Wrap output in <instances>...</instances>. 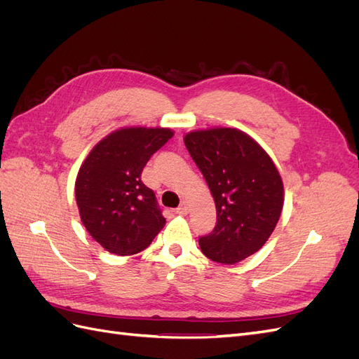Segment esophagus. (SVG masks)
Here are the masks:
<instances>
[{"mask_svg":"<svg viewBox=\"0 0 359 359\" xmlns=\"http://www.w3.org/2000/svg\"><path fill=\"white\" fill-rule=\"evenodd\" d=\"M175 212L178 214V215H186L187 212H189V205L186 203V202H182L178 208L175 210Z\"/></svg>","mask_w":359,"mask_h":359,"instance_id":"34e87169","label":"esophagus"}]
</instances>
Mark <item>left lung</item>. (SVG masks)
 I'll return each instance as SVG.
<instances>
[{
    "instance_id": "obj_1",
    "label": "left lung",
    "mask_w": 359,
    "mask_h": 359,
    "mask_svg": "<svg viewBox=\"0 0 359 359\" xmlns=\"http://www.w3.org/2000/svg\"><path fill=\"white\" fill-rule=\"evenodd\" d=\"M215 202V227L199 238L202 253L233 265L256 253L283 208V182L273 160L236 128H211L184 137Z\"/></svg>"
}]
</instances>
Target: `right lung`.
<instances>
[{
  "label": "right lung",
  "instance_id": "obj_1",
  "mask_svg": "<svg viewBox=\"0 0 359 359\" xmlns=\"http://www.w3.org/2000/svg\"><path fill=\"white\" fill-rule=\"evenodd\" d=\"M172 136L169 128L118 130L100 140L81 166L74 187L81 219L109 253L142 252L165 226L156 193L140 175Z\"/></svg>",
  "mask_w": 359,
  "mask_h": 359
}]
</instances>
